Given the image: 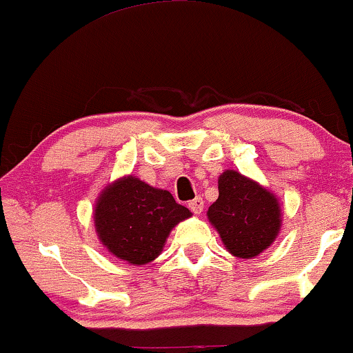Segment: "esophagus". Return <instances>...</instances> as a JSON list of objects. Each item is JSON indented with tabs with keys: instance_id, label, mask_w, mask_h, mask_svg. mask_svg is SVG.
Here are the masks:
<instances>
[{
	"instance_id": "1",
	"label": "esophagus",
	"mask_w": 353,
	"mask_h": 353,
	"mask_svg": "<svg viewBox=\"0 0 353 353\" xmlns=\"http://www.w3.org/2000/svg\"><path fill=\"white\" fill-rule=\"evenodd\" d=\"M188 205L194 214H201L202 209H204V201H202V197H196V199L189 201Z\"/></svg>"
}]
</instances>
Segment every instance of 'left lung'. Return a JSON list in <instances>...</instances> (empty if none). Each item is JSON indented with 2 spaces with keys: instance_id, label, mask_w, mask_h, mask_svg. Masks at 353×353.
<instances>
[{
  "instance_id": "left-lung-1",
  "label": "left lung",
  "mask_w": 353,
  "mask_h": 353,
  "mask_svg": "<svg viewBox=\"0 0 353 353\" xmlns=\"http://www.w3.org/2000/svg\"><path fill=\"white\" fill-rule=\"evenodd\" d=\"M208 217L229 252L241 259L265 250L281 229V208L274 194L236 171L219 177V197Z\"/></svg>"
}]
</instances>
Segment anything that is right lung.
I'll use <instances>...</instances> for the list:
<instances>
[{
    "instance_id": "add662e5",
    "label": "right lung",
    "mask_w": 353,
    "mask_h": 353,
    "mask_svg": "<svg viewBox=\"0 0 353 353\" xmlns=\"http://www.w3.org/2000/svg\"><path fill=\"white\" fill-rule=\"evenodd\" d=\"M190 210L168 190L151 188L137 177H124L101 194L94 224L101 242L117 259L143 265L163 250L169 232Z\"/></svg>"
}]
</instances>
